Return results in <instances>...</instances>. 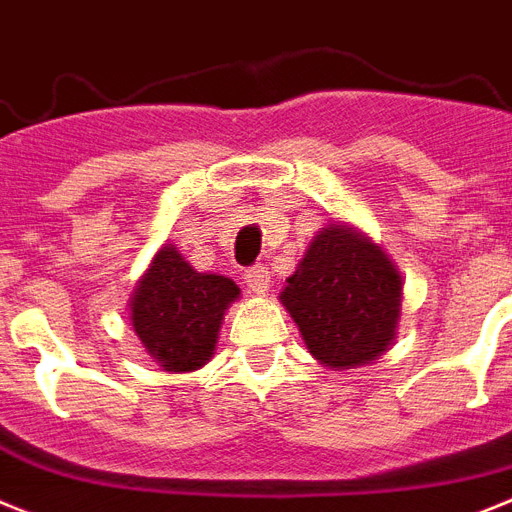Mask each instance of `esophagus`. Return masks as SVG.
<instances>
[{"mask_svg":"<svg viewBox=\"0 0 512 512\" xmlns=\"http://www.w3.org/2000/svg\"><path fill=\"white\" fill-rule=\"evenodd\" d=\"M243 279H246L248 290L256 292V295H264V292L269 290L272 274H269V269H266L264 264H256V266H251V269H246Z\"/></svg>","mask_w":512,"mask_h":512,"instance_id":"obj_1","label":"esophagus"}]
</instances>
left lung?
<instances>
[{
  "label": "left lung",
  "mask_w": 512,
  "mask_h": 512,
  "mask_svg": "<svg viewBox=\"0 0 512 512\" xmlns=\"http://www.w3.org/2000/svg\"><path fill=\"white\" fill-rule=\"evenodd\" d=\"M279 300L321 365L357 368L391 347L401 313V274L381 246L336 222L310 240Z\"/></svg>",
  "instance_id": "left-lung-1"
}]
</instances>
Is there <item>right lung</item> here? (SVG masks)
I'll return each instance as SVG.
<instances>
[{
    "instance_id": "right-lung-1",
    "label": "right lung",
    "mask_w": 512,
    "mask_h": 512,
    "mask_svg": "<svg viewBox=\"0 0 512 512\" xmlns=\"http://www.w3.org/2000/svg\"><path fill=\"white\" fill-rule=\"evenodd\" d=\"M240 295L233 279L196 272L163 246L131 295V326L168 373H191L214 355L227 305Z\"/></svg>"
}]
</instances>
